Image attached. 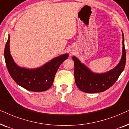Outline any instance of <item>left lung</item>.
<instances>
[{"label":"left lung","mask_w":129,"mask_h":129,"mask_svg":"<svg viewBox=\"0 0 129 129\" xmlns=\"http://www.w3.org/2000/svg\"><path fill=\"white\" fill-rule=\"evenodd\" d=\"M123 48L121 59L113 69L104 73H96L90 69L78 58L73 56L75 63V79L77 87L85 93H96L106 90L119 78L124 70L126 64V50L124 35L122 31Z\"/></svg>","instance_id":"obj_1"}]
</instances>
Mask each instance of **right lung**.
<instances>
[{
  "instance_id": "obj_1",
  "label": "right lung",
  "mask_w": 129,
  "mask_h": 129,
  "mask_svg": "<svg viewBox=\"0 0 129 129\" xmlns=\"http://www.w3.org/2000/svg\"><path fill=\"white\" fill-rule=\"evenodd\" d=\"M10 35L5 48V59L10 75L15 82L27 90L43 91L51 87L54 76L60 64L69 57L68 53L51 59L42 66L29 69L19 66L15 63L10 51Z\"/></svg>"
}]
</instances>
